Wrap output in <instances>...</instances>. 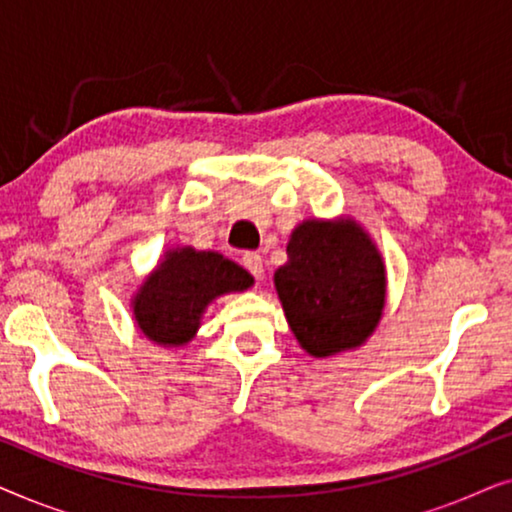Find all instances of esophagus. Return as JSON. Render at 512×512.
Returning <instances> with one entry per match:
<instances>
[{"label": "esophagus", "mask_w": 512, "mask_h": 512, "mask_svg": "<svg viewBox=\"0 0 512 512\" xmlns=\"http://www.w3.org/2000/svg\"><path fill=\"white\" fill-rule=\"evenodd\" d=\"M242 265L256 279H263V258H261V254H254V251H249V254L242 256Z\"/></svg>", "instance_id": "1"}]
</instances>
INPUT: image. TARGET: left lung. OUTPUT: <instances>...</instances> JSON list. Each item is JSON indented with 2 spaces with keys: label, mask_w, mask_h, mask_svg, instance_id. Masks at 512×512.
I'll use <instances>...</instances> for the list:
<instances>
[{
  "label": "left lung",
  "mask_w": 512,
  "mask_h": 512,
  "mask_svg": "<svg viewBox=\"0 0 512 512\" xmlns=\"http://www.w3.org/2000/svg\"><path fill=\"white\" fill-rule=\"evenodd\" d=\"M275 272V289L298 345L312 359L366 345L387 305V265L352 216L300 221Z\"/></svg>",
  "instance_id": "left-lung-1"
}]
</instances>
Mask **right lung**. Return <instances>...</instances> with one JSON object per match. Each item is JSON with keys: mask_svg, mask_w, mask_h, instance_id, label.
<instances>
[{"mask_svg": "<svg viewBox=\"0 0 512 512\" xmlns=\"http://www.w3.org/2000/svg\"><path fill=\"white\" fill-rule=\"evenodd\" d=\"M251 284L254 277L219 251L170 247L132 293V319L153 345L184 347L216 298L247 291Z\"/></svg>", "mask_w": 512, "mask_h": 512, "instance_id": "1", "label": "right lung"}]
</instances>
